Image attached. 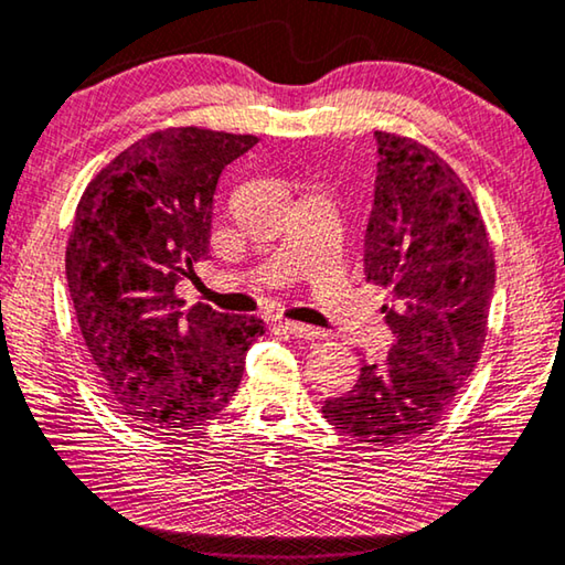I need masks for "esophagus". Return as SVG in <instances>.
<instances>
[{"mask_svg": "<svg viewBox=\"0 0 565 565\" xmlns=\"http://www.w3.org/2000/svg\"><path fill=\"white\" fill-rule=\"evenodd\" d=\"M282 328L290 332L295 338H305V340H312V338H320L322 330L320 328H312V326H305V322H295V320H282Z\"/></svg>", "mask_w": 565, "mask_h": 565, "instance_id": "esophagus-1", "label": "esophagus"}]
</instances>
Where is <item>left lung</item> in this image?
<instances>
[{"label": "left lung", "instance_id": "8db88e82", "mask_svg": "<svg viewBox=\"0 0 565 565\" xmlns=\"http://www.w3.org/2000/svg\"><path fill=\"white\" fill-rule=\"evenodd\" d=\"M375 195L365 227V277L395 343L365 363L345 395L322 405L360 443L397 446L428 433L473 373L486 343L495 260L483 217L448 162L408 137L375 132Z\"/></svg>", "mask_w": 565, "mask_h": 565}]
</instances>
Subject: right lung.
I'll return each instance as SVG.
<instances>
[{"instance_id":"right-lung-1","label":"right lung","mask_w":565,"mask_h":565,"mask_svg":"<svg viewBox=\"0 0 565 565\" xmlns=\"http://www.w3.org/2000/svg\"><path fill=\"white\" fill-rule=\"evenodd\" d=\"M253 135L172 127L129 145L87 184L67 243V288L105 395L142 430L195 428L225 408L263 332L174 295L210 255L212 200Z\"/></svg>"}]
</instances>
